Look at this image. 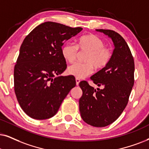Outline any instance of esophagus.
Segmentation results:
<instances>
[{"label": "esophagus", "mask_w": 149, "mask_h": 149, "mask_svg": "<svg viewBox=\"0 0 149 149\" xmlns=\"http://www.w3.org/2000/svg\"><path fill=\"white\" fill-rule=\"evenodd\" d=\"M76 85L78 86V84H79V83H80V80L79 78H76Z\"/></svg>", "instance_id": "obj_1"}]
</instances>
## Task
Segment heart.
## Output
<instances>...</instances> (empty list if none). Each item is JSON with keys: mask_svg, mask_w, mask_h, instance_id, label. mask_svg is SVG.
Wrapping results in <instances>:
<instances>
[{"mask_svg": "<svg viewBox=\"0 0 149 149\" xmlns=\"http://www.w3.org/2000/svg\"><path fill=\"white\" fill-rule=\"evenodd\" d=\"M104 45V42L100 38L93 34L82 36L77 41L76 45L69 42L64 45L62 54L65 61L69 63L76 61L78 49L86 52L84 58L85 63H77L69 66L67 69L69 74L82 79L89 76L93 72V67L95 70L104 69L112 57L111 51Z\"/></svg>", "mask_w": 149, "mask_h": 149, "instance_id": "1", "label": "heart"}]
</instances>
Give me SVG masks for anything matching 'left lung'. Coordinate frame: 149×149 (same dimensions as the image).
<instances>
[{
	"label": "left lung",
	"mask_w": 149,
	"mask_h": 149,
	"mask_svg": "<svg viewBox=\"0 0 149 149\" xmlns=\"http://www.w3.org/2000/svg\"><path fill=\"white\" fill-rule=\"evenodd\" d=\"M108 36L115 49L109 63L91 77L97 89L82 81V95L79 108L82 120L95 127L108 126L119 118L127 106L134 84L135 64L131 50L119 33L109 29H96Z\"/></svg>",
	"instance_id": "left-lung-1"
}]
</instances>
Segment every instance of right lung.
I'll list each match as a JSON object with an SVG mask.
<instances>
[{
    "label": "right lung",
    "mask_w": 149,
    "mask_h": 149,
    "mask_svg": "<svg viewBox=\"0 0 149 149\" xmlns=\"http://www.w3.org/2000/svg\"><path fill=\"white\" fill-rule=\"evenodd\" d=\"M82 30L45 22L24 39L14 67V91L20 107L31 118L45 120L55 116L76 86L73 76H59L67 68L62 46Z\"/></svg>",
    "instance_id": "obj_1"
}]
</instances>
